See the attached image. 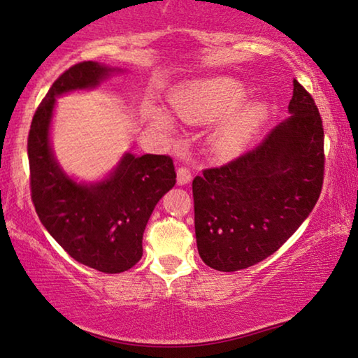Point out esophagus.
<instances>
[{
  "mask_svg": "<svg viewBox=\"0 0 358 358\" xmlns=\"http://www.w3.org/2000/svg\"><path fill=\"white\" fill-rule=\"evenodd\" d=\"M190 180H192V173H190V169L185 168V166H180L178 169V184L184 185L189 184Z\"/></svg>",
  "mask_w": 358,
  "mask_h": 358,
  "instance_id": "esophagus-1",
  "label": "esophagus"
}]
</instances>
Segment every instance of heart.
<instances>
[{"label": "heart", "mask_w": 358, "mask_h": 358, "mask_svg": "<svg viewBox=\"0 0 358 358\" xmlns=\"http://www.w3.org/2000/svg\"><path fill=\"white\" fill-rule=\"evenodd\" d=\"M246 97L241 83L231 78H220L197 85L180 87L171 96V106L176 114L189 122H210L227 117ZM151 124L164 131L174 129L171 117L156 107L146 112ZM267 117L266 107L252 102L234 112L213 135V146L222 155H234L249 143L254 134L261 129Z\"/></svg>", "instance_id": "heart-1"}]
</instances>
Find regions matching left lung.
<instances>
[{
  "instance_id": "1",
  "label": "left lung",
  "mask_w": 358,
  "mask_h": 358,
  "mask_svg": "<svg viewBox=\"0 0 358 358\" xmlns=\"http://www.w3.org/2000/svg\"><path fill=\"white\" fill-rule=\"evenodd\" d=\"M290 117L262 143L192 180L202 261L222 272L271 256L305 222L324 180V130L310 92L293 80Z\"/></svg>"
}]
</instances>
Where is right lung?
I'll return each mask as SVG.
<instances>
[{
    "mask_svg": "<svg viewBox=\"0 0 358 358\" xmlns=\"http://www.w3.org/2000/svg\"><path fill=\"white\" fill-rule=\"evenodd\" d=\"M115 68L81 62L53 83L32 117L27 138L31 197L43 227L83 266L104 273L129 271L143 254V231L159 199L174 187L171 156L127 153L109 178L78 184L53 158L48 130L55 97L96 87Z\"/></svg>",
    "mask_w": 358,
    "mask_h": 358,
    "instance_id": "1",
    "label": "right lung"
}]
</instances>
